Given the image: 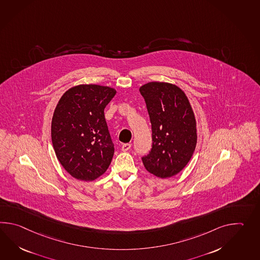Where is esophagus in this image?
<instances>
[{"mask_svg":"<svg viewBox=\"0 0 260 260\" xmlns=\"http://www.w3.org/2000/svg\"><path fill=\"white\" fill-rule=\"evenodd\" d=\"M131 147H132V144H124L122 145L121 149L123 152H126V151L129 150V149H131Z\"/></svg>","mask_w":260,"mask_h":260,"instance_id":"obj_1","label":"esophagus"}]
</instances>
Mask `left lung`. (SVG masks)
I'll list each match as a JSON object with an SVG mask.
<instances>
[{
	"label": "left lung",
	"mask_w": 260,
	"mask_h": 260,
	"mask_svg": "<svg viewBox=\"0 0 260 260\" xmlns=\"http://www.w3.org/2000/svg\"><path fill=\"white\" fill-rule=\"evenodd\" d=\"M152 125V149L142 157L147 172L158 178L180 173L197 144L196 119L190 103L179 87L149 82L140 87Z\"/></svg>",
	"instance_id": "1"
}]
</instances>
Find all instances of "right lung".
Listing matches in <instances>:
<instances>
[{
	"mask_svg": "<svg viewBox=\"0 0 260 260\" xmlns=\"http://www.w3.org/2000/svg\"><path fill=\"white\" fill-rule=\"evenodd\" d=\"M116 90L100 85L71 87L53 114L51 138L56 156L75 179L93 181L103 175L114 156V144L104 108Z\"/></svg>",
	"mask_w": 260,
	"mask_h": 260,
	"instance_id": "1",
	"label": "right lung"
}]
</instances>
